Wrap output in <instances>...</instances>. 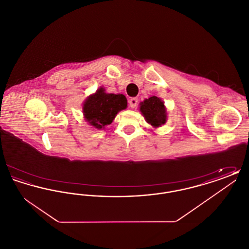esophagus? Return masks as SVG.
Here are the masks:
<instances>
[{
  "label": "esophagus",
  "instance_id": "1",
  "mask_svg": "<svg viewBox=\"0 0 249 249\" xmlns=\"http://www.w3.org/2000/svg\"><path fill=\"white\" fill-rule=\"evenodd\" d=\"M137 103H138V99L137 98H131L130 102H129L130 108H135L136 106H137Z\"/></svg>",
  "mask_w": 249,
  "mask_h": 249
}]
</instances>
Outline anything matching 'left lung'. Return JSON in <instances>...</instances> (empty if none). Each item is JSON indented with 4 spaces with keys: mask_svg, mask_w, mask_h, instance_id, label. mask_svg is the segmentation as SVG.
Listing matches in <instances>:
<instances>
[{
    "mask_svg": "<svg viewBox=\"0 0 249 249\" xmlns=\"http://www.w3.org/2000/svg\"><path fill=\"white\" fill-rule=\"evenodd\" d=\"M139 110L145 121L153 128H160L167 121V109L161 99L152 96L140 103Z\"/></svg>",
    "mask_w": 249,
    "mask_h": 249,
    "instance_id": "left-lung-1",
    "label": "left lung"
}]
</instances>
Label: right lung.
Returning a JSON list of instances; mask_svg holds the SVG:
<instances>
[{
    "label": "right lung",
    "mask_w": 249,
    "mask_h": 249,
    "mask_svg": "<svg viewBox=\"0 0 249 249\" xmlns=\"http://www.w3.org/2000/svg\"><path fill=\"white\" fill-rule=\"evenodd\" d=\"M127 105L125 95L107 93L106 89L100 87L85 100L84 119L95 129L102 130L111 124L118 113L127 108Z\"/></svg>",
    "instance_id": "right-lung-1"
}]
</instances>
